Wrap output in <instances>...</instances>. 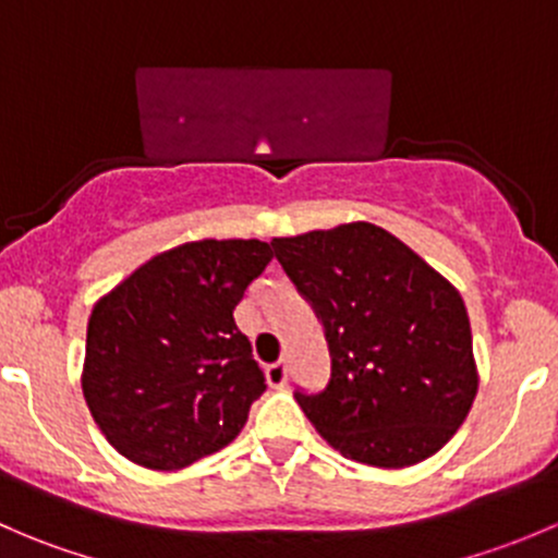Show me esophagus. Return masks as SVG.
<instances>
[{
    "mask_svg": "<svg viewBox=\"0 0 558 558\" xmlns=\"http://www.w3.org/2000/svg\"><path fill=\"white\" fill-rule=\"evenodd\" d=\"M286 380H289V364L275 362L267 364V384L272 388H283Z\"/></svg>",
    "mask_w": 558,
    "mask_h": 558,
    "instance_id": "obj_1",
    "label": "esophagus"
}]
</instances>
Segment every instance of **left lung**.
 I'll use <instances>...</instances> for the list:
<instances>
[{"instance_id": "left-lung-1", "label": "left lung", "mask_w": 558, "mask_h": 558, "mask_svg": "<svg viewBox=\"0 0 558 558\" xmlns=\"http://www.w3.org/2000/svg\"><path fill=\"white\" fill-rule=\"evenodd\" d=\"M272 247L329 342V384L294 391L318 435L345 459L386 470L440 451L477 393L459 291L367 221L275 238Z\"/></svg>"}]
</instances>
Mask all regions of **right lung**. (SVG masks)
Returning <instances> with one entry per match:
<instances>
[{"mask_svg": "<svg viewBox=\"0 0 558 558\" xmlns=\"http://www.w3.org/2000/svg\"><path fill=\"white\" fill-rule=\"evenodd\" d=\"M269 262L262 240L185 243L94 305L83 397L118 453L183 470L240 435L267 384L234 307Z\"/></svg>", "mask_w": 558, "mask_h": 558, "instance_id": "1", "label": "right lung"}]
</instances>
